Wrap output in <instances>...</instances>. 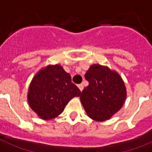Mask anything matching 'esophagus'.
I'll return each instance as SVG.
<instances>
[{
	"label": "esophagus",
	"instance_id": "1",
	"mask_svg": "<svg viewBox=\"0 0 152 152\" xmlns=\"http://www.w3.org/2000/svg\"><path fill=\"white\" fill-rule=\"evenodd\" d=\"M77 87H78V88L80 89L81 91H82V90L84 89V85H82V84H80V85H77Z\"/></svg>",
	"mask_w": 152,
	"mask_h": 152
}]
</instances>
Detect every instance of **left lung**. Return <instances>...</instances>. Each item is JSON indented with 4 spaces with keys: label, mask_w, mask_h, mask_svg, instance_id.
Instances as JSON below:
<instances>
[{
    "label": "left lung",
    "mask_w": 152,
    "mask_h": 152,
    "mask_svg": "<svg viewBox=\"0 0 152 152\" xmlns=\"http://www.w3.org/2000/svg\"><path fill=\"white\" fill-rule=\"evenodd\" d=\"M85 77L89 84L82 91L80 99L85 112L98 122L109 120L126 100L124 80L116 71L99 64L91 65Z\"/></svg>",
    "instance_id": "obj_1"
}]
</instances>
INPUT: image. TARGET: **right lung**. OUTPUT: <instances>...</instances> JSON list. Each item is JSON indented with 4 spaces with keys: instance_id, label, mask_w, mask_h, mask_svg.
I'll use <instances>...</instances> for the list:
<instances>
[{
    "instance_id": "obj_1",
    "label": "right lung",
    "mask_w": 152,
    "mask_h": 152,
    "mask_svg": "<svg viewBox=\"0 0 152 152\" xmlns=\"http://www.w3.org/2000/svg\"><path fill=\"white\" fill-rule=\"evenodd\" d=\"M81 91L71 82V75L60 64L47 65L35 75L28 90L30 108L40 119L58 116L68 102L78 97Z\"/></svg>"
}]
</instances>
